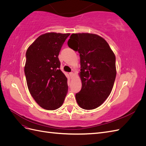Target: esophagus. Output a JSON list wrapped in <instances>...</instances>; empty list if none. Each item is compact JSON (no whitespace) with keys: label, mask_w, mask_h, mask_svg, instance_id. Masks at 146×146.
Wrapping results in <instances>:
<instances>
[{"label":"esophagus","mask_w":146,"mask_h":146,"mask_svg":"<svg viewBox=\"0 0 146 146\" xmlns=\"http://www.w3.org/2000/svg\"><path fill=\"white\" fill-rule=\"evenodd\" d=\"M69 75H70V77H71V78H72V77H73V76H74V72H70V73H69Z\"/></svg>","instance_id":"1"}]
</instances>
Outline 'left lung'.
Returning <instances> with one entry per match:
<instances>
[{
    "label": "left lung",
    "mask_w": 146,
    "mask_h": 146,
    "mask_svg": "<svg viewBox=\"0 0 146 146\" xmlns=\"http://www.w3.org/2000/svg\"><path fill=\"white\" fill-rule=\"evenodd\" d=\"M68 46L80 57L82 89L77 102L85 110L99 107L111 93L116 76V57L108 42L98 35L73 33Z\"/></svg>",
    "instance_id": "1"
}]
</instances>
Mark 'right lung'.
<instances>
[{"instance_id": "obj_1", "label": "right lung", "mask_w": 146, "mask_h": 146, "mask_svg": "<svg viewBox=\"0 0 146 146\" xmlns=\"http://www.w3.org/2000/svg\"><path fill=\"white\" fill-rule=\"evenodd\" d=\"M70 33L41 35L26 52L24 72L30 93L44 109L55 110L63 105L68 79L60 70L58 55Z\"/></svg>"}]
</instances>
